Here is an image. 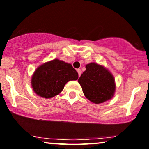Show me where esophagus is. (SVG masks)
I'll use <instances>...</instances> for the list:
<instances>
[{
  "label": "esophagus",
  "instance_id": "obj_1",
  "mask_svg": "<svg viewBox=\"0 0 149 149\" xmlns=\"http://www.w3.org/2000/svg\"><path fill=\"white\" fill-rule=\"evenodd\" d=\"M77 72L78 74H79V77H80L81 74V69H77Z\"/></svg>",
  "mask_w": 149,
  "mask_h": 149
}]
</instances>
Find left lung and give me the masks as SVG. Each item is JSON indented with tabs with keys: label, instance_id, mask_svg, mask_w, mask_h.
I'll list each match as a JSON object with an SVG mask.
<instances>
[{
	"label": "left lung",
	"instance_id": "8db88e82",
	"mask_svg": "<svg viewBox=\"0 0 149 149\" xmlns=\"http://www.w3.org/2000/svg\"><path fill=\"white\" fill-rule=\"evenodd\" d=\"M85 97L91 102L99 104L111 99L116 84L113 75L103 66L95 63L86 65V70L78 80Z\"/></svg>",
	"mask_w": 149,
	"mask_h": 149
}]
</instances>
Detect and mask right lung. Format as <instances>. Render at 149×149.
Masks as SVG:
<instances>
[{
	"mask_svg": "<svg viewBox=\"0 0 149 149\" xmlns=\"http://www.w3.org/2000/svg\"><path fill=\"white\" fill-rule=\"evenodd\" d=\"M79 74L69 63L54 59L35 70L31 85L35 93L44 98H52L63 91L69 81L77 80Z\"/></svg>",
	"mask_w": 149,
	"mask_h": 149,
	"instance_id": "add662e5",
	"label": "right lung"
}]
</instances>
